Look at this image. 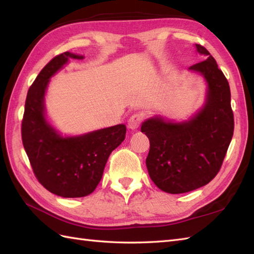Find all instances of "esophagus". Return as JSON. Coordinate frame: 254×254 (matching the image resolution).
Returning a JSON list of instances; mask_svg holds the SVG:
<instances>
[{
  "label": "esophagus",
  "mask_w": 254,
  "mask_h": 254,
  "mask_svg": "<svg viewBox=\"0 0 254 254\" xmlns=\"http://www.w3.org/2000/svg\"><path fill=\"white\" fill-rule=\"evenodd\" d=\"M142 120H143L142 115H139V113H134V115H132L127 121L128 128H131V130H136V128L141 126Z\"/></svg>",
  "instance_id": "obj_1"
}]
</instances>
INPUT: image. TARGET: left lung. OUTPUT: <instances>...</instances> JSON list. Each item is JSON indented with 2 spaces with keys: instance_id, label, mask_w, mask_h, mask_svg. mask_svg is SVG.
<instances>
[{
  "instance_id": "1",
  "label": "left lung",
  "mask_w": 254,
  "mask_h": 254,
  "mask_svg": "<svg viewBox=\"0 0 254 254\" xmlns=\"http://www.w3.org/2000/svg\"><path fill=\"white\" fill-rule=\"evenodd\" d=\"M196 51L205 60L189 67L206 83L205 101L188 120L154 116L141 131L149 139L146 167L161 191L187 193L212 181L222 167L234 134L230 88L215 59L201 45Z\"/></svg>"
}]
</instances>
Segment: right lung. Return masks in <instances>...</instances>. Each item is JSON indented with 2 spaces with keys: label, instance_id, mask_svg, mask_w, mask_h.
Segmentation results:
<instances>
[{
  "label": "right lung",
  "instance_id": "right-lung-1",
  "mask_svg": "<svg viewBox=\"0 0 254 254\" xmlns=\"http://www.w3.org/2000/svg\"><path fill=\"white\" fill-rule=\"evenodd\" d=\"M69 59L84 56L64 52L41 69L28 90L21 138L34 174L48 191L62 197H83L101 180L107 160L126 138L124 124L74 136H63L48 120L45 96L53 75Z\"/></svg>",
  "mask_w": 254,
  "mask_h": 254
}]
</instances>
